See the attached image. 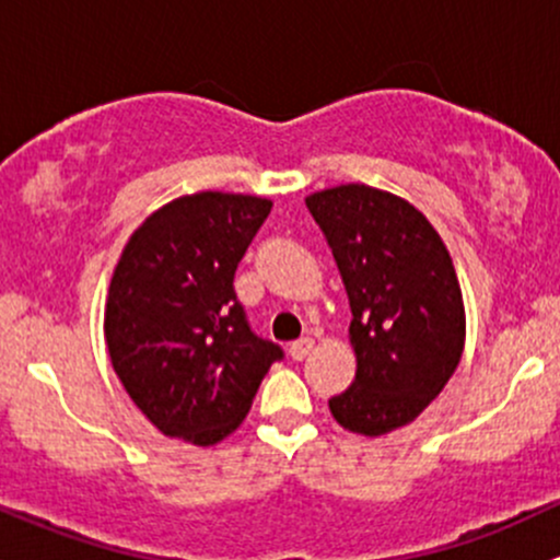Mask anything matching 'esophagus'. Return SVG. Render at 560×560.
<instances>
[{
  "instance_id": "1",
  "label": "esophagus",
  "mask_w": 560,
  "mask_h": 560,
  "mask_svg": "<svg viewBox=\"0 0 560 560\" xmlns=\"http://www.w3.org/2000/svg\"><path fill=\"white\" fill-rule=\"evenodd\" d=\"M311 349H314V338H300L295 343H290V357L295 359V362H303V359L311 354Z\"/></svg>"
}]
</instances>
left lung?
Listing matches in <instances>:
<instances>
[{"instance_id": "8db88e82", "label": "left lung", "mask_w": 560, "mask_h": 560, "mask_svg": "<svg viewBox=\"0 0 560 560\" xmlns=\"http://www.w3.org/2000/svg\"><path fill=\"white\" fill-rule=\"evenodd\" d=\"M351 305L357 378L329 399L335 421L378 438L416 421L464 351V300L440 233L405 198L340 185L305 198Z\"/></svg>"}]
</instances>
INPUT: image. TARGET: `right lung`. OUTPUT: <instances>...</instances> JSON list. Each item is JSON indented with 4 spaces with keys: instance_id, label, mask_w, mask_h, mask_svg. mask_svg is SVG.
I'll list each match as a JSON object with an SVG mask.
<instances>
[{
    "instance_id": "obj_1",
    "label": "right lung",
    "mask_w": 560,
    "mask_h": 560,
    "mask_svg": "<svg viewBox=\"0 0 560 560\" xmlns=\"http://www.w3.org/2000/svg\"><path fill=\"white\" fill-rule=\"evenodd\" d=\"M270 206L241 192L182 196L147 217L117 260L104 308L112 368L166 438L225 440L284 359L252 332L233 290Z\"/></svg>"
}]
</instances>
